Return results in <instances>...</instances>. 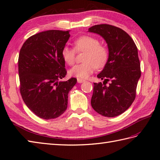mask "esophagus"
<instances>
[{
  "mask_svg": "<svg viewBox=\"0 0 160 160\" xmlns=\"http://www.w3.org/2000/svg\"><path fill=\"white\" fill-rule=\"evenodd\" d=\"M77 81H78V83H82V82H84L85 80H83V79H81V78H78Z\"/></svg>",
  "mask_w": 160,
  "mask_h": 160,
  "instance_id": "1",
  "label": "esophagus"
}]
</instances>
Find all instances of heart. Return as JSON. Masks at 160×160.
Wrapping results in <instances>:
<instances>
[{
  "mask_svg": "<svg viewBox=\"0 0 160 160\" xmlns=\"http://www.w3.org/2000/svg\"><path fill=\"white\" fill-rule=\"evenodd\" d=\"M76 51L86 52L82 64H77L69 71L72 76L81 79L88 78L96 68H102L109 59V51L105 46L101 44L100 40L95 37L84 35L74 42V49L64 46L62 51V56L68 65L72 66L76 62Z\"/></svg>",
  "mask_w": 160,
  "mask_h": 160,
  "instance_id": "b5f03b06",
  "label": "heart"
}]
</instances>
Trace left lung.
Listing matches in <instances>:
<instances>
[{
	"label": "left lung",
	"instance_id": "1",
	"mask_svg": "<svg viewBox=\"0 0 160 160\" xmlns=\"http://www.w3.org/2000/svg\"><path fill=\"white\" fill-rule=\"evenodd\" d=\"M89 32L102 36L108 43L109 59L97 77L103 83H93L91 100L93 109L107 117H114L130 107L136 97L141 77L138 51L133 39L121 28L109 24L96 25ZM111 82L108 86L106 83Z\"/></svg>",
	"mask_w": 160,
	"mask_h": 160
}]
</instances>
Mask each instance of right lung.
Segmentation results:
<instances>
[{"label":"right lung","instance_id":"obj_1","mask_svg":"<svg viewBox=\"0 0 160 160\" xmlns=\"http://www.w3.org/2000/svg\"><path fill=\"white\" fill-rule=\"evenodd\" d=\"M70 37L68 31L50 30L29 37L18 56L20 93L27 107L43 119L62 115L76 78L59 81L67 75L62 51Z\"/></svg>","mask_w":160,"mask_h":160}]
</instances>
